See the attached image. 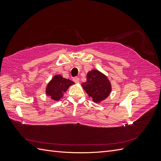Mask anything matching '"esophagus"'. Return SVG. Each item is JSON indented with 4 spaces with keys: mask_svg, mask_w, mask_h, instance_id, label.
I'll list each match as a JSON object with an SVG mask.
<instances>
[{
    "mask_svg": "<svg viewBox=\"0 0 161 161\" xmlns=\"http://www.w3.org/2000/svg\"><path fill=\"white\" fill-rule=\"evenodd\" d=\"M73 80H74V82H75L76 83H79L80 79H79V77L76 76V77H75V78H74V79H73Z\"/></svg>",
    "mask_w": 161,
    "mask_h": 161,
    "instance_id": "obj_1",
    "label": "esophagus"
}]
</instances>
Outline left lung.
Listing matches in <instances>:
<instances>
[{"instance_id": "1", "label": "left lung", "mask_w": 161, "mask_h": 161, "mask_svg": "<svg viewBox=\"0 0 161 161\" xmlns=\"http://www.w3.org/2000/svg\"><path fill=\"white\" fill-rule=\"evenodd\" d=\"M81 85L89 97L97 103L108 98L111 91V85L108 76L98 70H92L87 73L86 81Z\"/></svg>"}]
</instances>
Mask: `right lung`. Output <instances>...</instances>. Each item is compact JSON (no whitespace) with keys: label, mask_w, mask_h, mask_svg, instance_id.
<instances>
[{"label":"right lung","mask_w":161,"mask_h":161,"mask_svg":"<svg viewBox=\"0 0 161 161\" xmlns=\"http://www.w3.org/2000/svg\"><path fill=\"white\" fill-rule=\"evenodd\" d=\"M75 82L63 78L60 75L53 76L52 80L46 86V93L50 96L53 101H59L64 96V92L69 89V86L74 85Z\"/></svg>","instance_id":"obj_1"}]
</instances>
